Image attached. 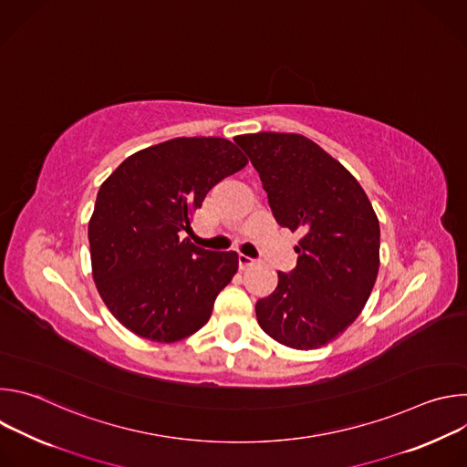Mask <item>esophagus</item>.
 Listing matches in <instances>:
<instances>
[{
	"instance_id": "1",
	"label": "esophagus",
	"mask_w": 467,
	"mask_h": 467,
	"mask_svg": "<svg viewBox=\"0 0 467 467\" xmlns=\"http://www.w3.org/2000/svg\"><path fill=\"white\" fill-rule=\"evenodd\" d=\"M253 264H254L253 258H249V256H245V254H240V256H238V268H240V270H247V268H251Z\"/></svg>"
}]
</instances>
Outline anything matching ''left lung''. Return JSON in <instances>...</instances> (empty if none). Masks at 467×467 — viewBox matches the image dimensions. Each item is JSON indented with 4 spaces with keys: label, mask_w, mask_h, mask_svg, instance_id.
Segmentation results:
<instances>
[{
    "label": "left lung",
    "mask_w": 467,
    "mask_h": 467,
    "mask_svg": "<svg viewBox=\"0 0 467 467\" xmlns=\"http://www.w3.org/2000/svg\"><path fill=\"white\" fill-rule=\"evenodd\" d=\"M245 151L281 227L301 231L297 265L256 301L265 335L292 349L327 346L358 317L379 274L380 227L358 181L296 132H256Z\"/></svg>",
    "instance_id": "left-lung-1"
}]
</instances>
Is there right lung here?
I'll return each mask as SVG.
<instances>
[{"label":"right lung","instance_id":"obj_1","mask_svg":"<svg viewBox=\"0 0 467 467\" xmlns=\"http://www.w3.org/2000/svg\"><path fill=\"white\" fill-rule=\"evenodd\" d=\"M245 164L225 139L182 137L127 157L101 184L88 222L92 277L137 337L171 344L209 321L238 254L195 247L182 231L209 190Z\"/></svg>","mask_w":467,"mask_h":467}]
</instances>
